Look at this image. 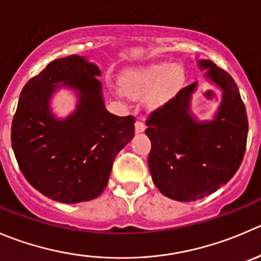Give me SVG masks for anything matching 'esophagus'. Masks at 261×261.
<instances>
[{
  "instance_id": "obj_1",
  "label": "esophagus",
  "mask_w": 261,
  "mask_h": 261,
  "mask_svg": "<svg viewBox=\"0 0 261 261\" xmlns=\"http://www.w3.org/2000/svg\"><path fill=\"white\" fill-rule=\"evenodd\" d=\"M145 130V123L141 122V121H136L135 122V131L136 133H143Z\"/></svg>"
}]
</instances>
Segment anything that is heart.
<instances>
[{
  "label": "heart",
  "mask_w": 261,
  "mask_h": 261,
  "mask_svg": "<svg viewBox=\"0 0 261 261\" xmlns=\"http://www.w3.org/2000/svg\"><path fill=\"white\" fill-rule=\"evenodd\" d=\"M185 83V70L179 65L154 62L126 70L120 80L121 89L127 97H144L148 107L158 108L168 102Z\"/></svg>",
  "instance_id": "1"
}]
</instances>
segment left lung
Listing matches in <instances>:
<instances>
[{
	"mask_svg": "<svg viewBox=\"0 0 261 261\" xmlns=\"http://www.w3.org/2000/svg\"><path fill=\"white\" fill-rule=\"evenodd\" d=\"M205 77L222 90L213 120L199 121L191 113L198 83L149 115L146 136L151 150L148 166L156 189L177 201H195L226 185L239 169L246 149V108L231 75L211 60H199Z\"/></svg>",
	"mask_w": 261,
	"mask_h": 261,
	"instance_id": "8db88e82",
	"label": "left lung"
}]
</instances>
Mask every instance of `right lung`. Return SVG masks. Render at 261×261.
Segmentation results:
<instances>
[{
  "label": "right lung",
  "instance_id": "right-lung-1",
  "mask_svg": "<svg viewBox=\"0 0 261 261\" xmlns=\"http://www.w3.org/2000/svg\"><path fill=\"white\" fill-rule=\"evenodd\" d=\"M99 67L85 57L58 58L22 88L11 126L15 158L30 185L65 204L98 198L113 161L135 134L133 116L106 110ZM74 90L75 111L57 119L50 99L57 90Z\"/></svg>",
  "mask_w": 261,
  "mask_h": 261
}]
</instances>
